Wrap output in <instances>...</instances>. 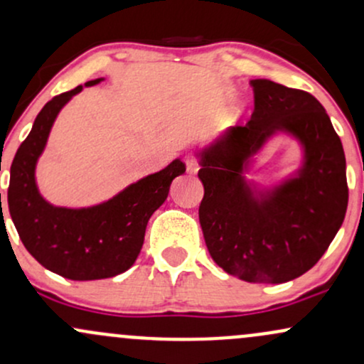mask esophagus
<instances>
[{"instance_id": "1", "label": "esophagus", "mask_w": 364, "mask_h": 364, "mask_svg": "<svg viewBox=\"0 0 364 364\" xmlns=\"http://www.w3.org/2000/svg\"><path fill=\"white\" fill-rule=\"evenodd\" d=\"M186 171L190 174H195L196 171H198V164H196V161L193 157H186Z\"/></svg>"}]
</instances>
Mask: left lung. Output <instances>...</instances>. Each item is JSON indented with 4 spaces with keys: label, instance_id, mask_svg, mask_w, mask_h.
<instances>
[{
    "label": "left lung",
    "instance_id": "1",
    "mask_svg": "<svg viewBox=\"0 0 364 364\" xmlns=\"http://www.w3.org/2000/svg\"><path fill=\"white\" fill-rule=\"evenodd\" d=\"M255 111L196 152L203 200L198 217L208 253L246 282L282 284L327 252L348 210L346 156L323 106L304 90L267 78L250 82ZM277 134L302 149V164L272 187L245 178Z\"/></svg>",
    "mask_w": 364,
    "mask_h": 364
}]
</instances>
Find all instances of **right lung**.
Here are the masks:
<instances>
[{
  "instance_id": "obj_1",
  "label": "right lung",
  "mask_w": 364,
  "mask_h": 364,
  "mask_svg": "<svg viewBox=\"0 0 364 364\" xmlns=\"http://www.w3.org/2000/svg\"><path fill=\"white\" fill-rule=\"evenodd\" d=\"M102 80L95 78L46 104L10 169L8 208L20 240L41 265L72 281L107 279L128 270L144 245L150 215L166 202L173 179L186 171L181 159H174L164 169L90 207H58L41 195L36 168L54 121L83 87Z\"/></svg>"
}]
</instances>
